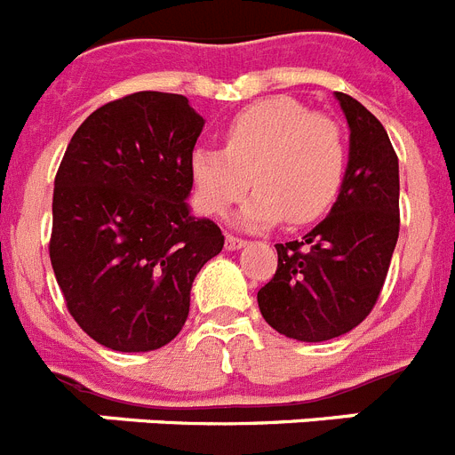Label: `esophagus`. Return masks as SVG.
I'll return each mask as SVG.
<instances>
[{"label":"esophagus","mask_w":455,"mask_h":455,"mask_svg":"<svg viewBox=\"0 0 455 455\" xmlns=\"http://www.w3.org/2000/svg\"><path fill=\"white\" fill-rule=\"evenodd\" d=\"M241 246H246V241L241 239V236L225 235V248H228V251H239Z\"/></svg>","instance_id":"1"}]
</instances>
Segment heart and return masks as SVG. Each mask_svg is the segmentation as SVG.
Returning a JSON list of instances; mask_svg holds the SVG:
<instances>
[{"mask_svg":"<svg viewBox=\"0 0 455 455\" xmlns=\"http://www.w3.org/2000/svg\"><path fill=\"white\" fill-rule=\"evenodd\" d=\"M223 150L191 155L196 198L207 214H225L252 187L241 212L248 228L287 219L303 225L328 212L347 175V139L335 118L293 98L248 104L220 127Z\"/></svg>","mask_w":455,"mask_h":455,"instance_id":"1","label":"heart"}]
</instances>
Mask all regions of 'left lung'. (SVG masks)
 <instances>
[{
  "instance_id": "8db88e82",
  "label": "left lung",
  "mask_w": 455,
  "mask_h": 455,
  "mask_svg": "<svg viewBox=\"0 0 455 455\" xmlns=\"http://www.w3.org/2000/svg\"><path fill=\"white\" fill-rule=\"evenodd\" d=\"M335 98L351 127L337 203L303 239L275 243L277 271L257 291L267 323L299 341L332 339L367 319L399 239V159L387 132L351 95Z\"/></svg>"
}]
</instances>
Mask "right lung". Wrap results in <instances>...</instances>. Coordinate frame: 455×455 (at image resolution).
<instances>
[{"instance_id":"add662e5","label":"right lung","mask_w":455,"mask_h":455,"mask_svg":"<svg viewBox=\"0 0 455 455\" xmlns=\"http://www.w3.org/2000/svg\"><path fill=\"white\" fill-rule=\"evenodd\" d=\"M203 116L175 92L140 91L92 111L54 178L50 259L68 312L120 353L155 351L182 331L191 284L223 251L188 214Z\"/></svg>"}]
</instances>
